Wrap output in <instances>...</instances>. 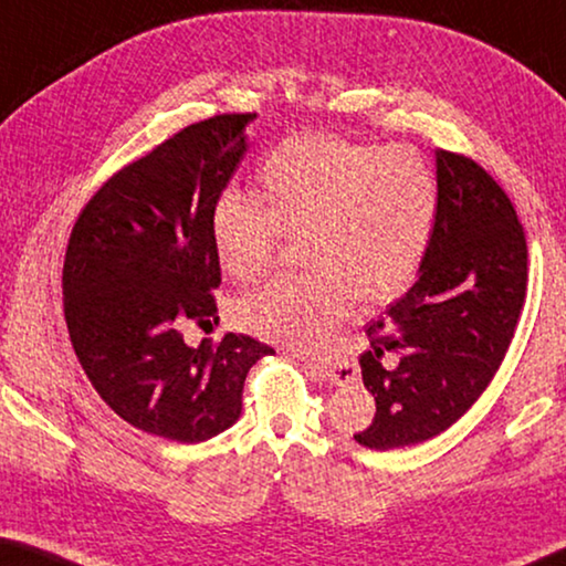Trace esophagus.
I'll use <instances>...</instances> for the list:
<instances>
[{
  "label": "esophagus",
  "mask_w": 566,
  "mask_h": 566,
  "mask_svg": "<svg viewBox=\"0 0 566 566\" xmlns=\"http://www.w3.org/2000/svg\"><path fill=\"white\" fill-rule=\"evenodd\" d=\"M296 359H304V364L314 371H319L322 377H327L332 381H337V385H347V381L354 379V369H344L339 371L337 367H332V364L322 361V359H310V357H302V354H296Z\"/></svg>",
  "instance_id": "1"
}]
</instances>
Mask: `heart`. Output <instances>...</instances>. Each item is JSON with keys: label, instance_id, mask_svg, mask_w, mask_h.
<instances>
[{"label": "heart", "instance_id": "1", "mask_svg": "<svg viewBox=\"0 0 566 566\" xmlns=\"http://www.w3.org/2000/svg\"><path fill=\"white\" fill-rule=\"evenodd\" d=\"M262 202L224 191L212 212L222 270L252 282L300 242L310 270L286 274L234 304L239 327L286 347H312L347 317L352 302L377 306L405 290L424 262L439 189L411 147L327 134L284 139L262 159Z\"/></svg>", "mask_w": 566, "mask_h": 566}]
</instances>
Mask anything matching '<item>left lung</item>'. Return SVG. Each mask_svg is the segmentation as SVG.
I'll use <instances>...</instances> for the list:
<instances>
[{
  "label": "left lung",
  "instance_id": "obj_1",
  "mask_svg": "<svg viewBox=\"0 0 566 566\" xmlns=\"http://www.w3.org/2000/svg\"><path fill=\"white\" fill-rule=\"evenodd\" d=\"M437 189L417 282L364 324L361 379L377 415L354 439L379 452L442 434L482 397L526 296L524 227L490 171L437 149Z\"/></svg>",
  "mask_w": 566,
  "mask_h": 566
}]
</instances>
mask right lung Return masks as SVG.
Returning a JSON list of instances; mask_svg holds the SVG:
<instances>
[{
	"mask_svg": "<svg viewBox=\"0 0 566 566\" xmlns=\"http://www.w3.org/2000/svg\"><path fill=\"white\" fill-rule=\"evenodd\" d=\"M256 114L189 124L104 181L76 217L62 290L70 342L97 395L147 434L197 444L242 415L244 379L274 349L247 334L189 347L217 322L212 212Z\"/></svg>",
	"mask_w": 566,
	"mask_h": 566,
	"instance_id": "add662e5",
	"label": "right lung"
}]
</instances>
